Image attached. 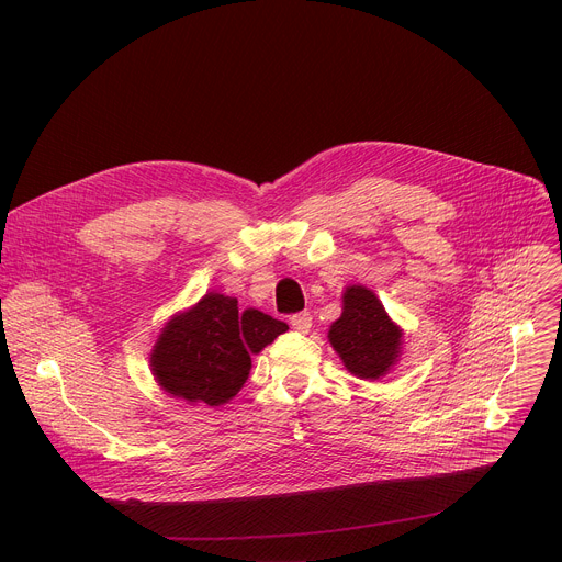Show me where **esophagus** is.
Masks as SVG:
<instances>
[{
  "instance_id": "1",
  "label": "esophagus",
  "mask_w": 562,
  "mask_h": 562,
  "mask_svg": "<svg viewBox=\"0 0 562 562\" xmlns=\"http://www.w3.org/2000/svg\"><path fill=\"white\" fill-rule=\"evenodd\" d=\"M291 327L300 334H308V329L313 327V317L308 311H302V313H295L291 315Z\"/></svg>"
}]
</instances>
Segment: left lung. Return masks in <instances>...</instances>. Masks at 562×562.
<instances>
[{"mask_svg": "<svg viewBox=\"0 0 562 562\" xmlns=\"http://www.w3.org/2000/svg\"><path fill=\"white\" fill-rule=\"evenodd\" d=\"M342 302V315L331 325L329 340L353 375L375 380L395 362L403 334L369 289L351 286Z\"/></svg>", "mask_w": 562, "mask_h": 562, "instance_id": "8db88e82", "label": "left lung"}]
</instances>
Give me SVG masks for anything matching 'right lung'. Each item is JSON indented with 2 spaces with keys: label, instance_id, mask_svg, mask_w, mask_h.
I'll return each instance as SVG.
<instances>
[{
  "label": "right lung",
  "instance_id": "right-lung-1",
  "mask_svg": "<svg viewBox=\"0 0 562 562\" xmlns=\"http://www.w3.org/2000/svg\"><path fill=\"white\" fill-rule=\"evenodd\" d=\"M289 329L258 308L239 311L237 300L206 293L189 313L173 317L159 336L150 367L167 393L220 407L243 389L251 353Z\"/></svg>",
  "mask_w": 562,
  "mask_h": 562
}]
</instances>
